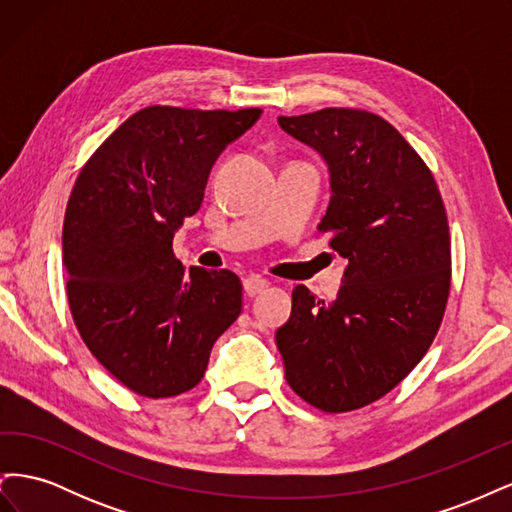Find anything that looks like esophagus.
Masks as SVG:
<instances>
[{
  "label": "esophagus",
  "instance_id": "1",
  "mask_svg": "<svg viewBox=\"0 0 512 512\" xmlns=\"http://www.w3.org/2000/svg\"><path fill=\"white\" fill-rule=\"evenodd\" d=\"M267 288H269V280H265V277L260 275H247L243 280V290L245 294H250V297H256V294H260Z\"/></svg>",
  "mask_w": 512,
  "mask_h": 512
}]
</instances>
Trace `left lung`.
Instances as JSON below:
<instances>
[{
    "instance_id": "obj_1",
    "label": "left lung",
    "mask_w": 512,
    "mask_h": 512,
    "mask_svg": "<svg viewBox=\"0 0 512 512\" xmlns=\"http://www.w3.org/2000/svg\"><path fill=\"white\" fill-rule=\"evenodd\" d=\"M329 166L320 230L348 260L337 299L292 290L277 329L290 389L324 412L384 397L429 350L451 290V237L431 170L389 121L356 108L280 117Z\"/></svg>"
}]
</instances>
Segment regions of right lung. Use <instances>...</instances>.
Wrapping results in <instances>:
<instances>
[{
    "label": "right lung",
    "instance_id": "1",
    "mask_svg": "<svg viewBox=\"0 0 512 512\" xmlns=\"http://www.w3.org/2000/svg\"><path fill=\"white\" fill-rule=\"evenodd\" d=\"M260 113L147 106L76 177L61 237L70 312L91 354L136 395L194 389L241 314L239 277L185 271L173 237L203 205L215 160Z\"/></svg>",
    "mask_w": 512,
    "mask_h": 512
}]
</instances>
